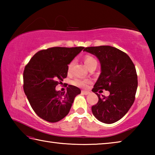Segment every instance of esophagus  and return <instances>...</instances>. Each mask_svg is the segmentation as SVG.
I'll use <instances>...</instances> for the list:
<instances>
[{"label": "esophagus", "mask_w": 155, "mask_h": 155, "mask_svg": "<svg viewBox=\"0 0 155 155\" xmlns=\"http://www.w3.org/2000/svg\"><path fill=\"white\" fill-rule=\"evenodd\" d=\"M81 93H82L83 94H84V95H88V94H90V91H83V90H82V91H81Z\"/></svg>", "instance_id": "34e87169"}]
</instances>
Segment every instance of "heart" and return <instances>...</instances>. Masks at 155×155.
<instances>
[{"instance_id": "b5f03b06", "label": "heart", "mask_w": 155, "mask_h": 155, "mask_svg": "<svg viewBox=\"0 0 155 155\" xmlns=\"http://www.w3.org/2000/svg\"><path fill=\"white\" fill-rule=\"evenodd\" d=\"M84 62H85V64L88 68L93 66V65H97V61L96 60V59L92 56H90V55H86L85 57V58H84ZM72 64H73V62H71L69 65H68V70H69V71L71 70ZM90 83V80L83 79V78H76L72 81V85L81 88L86 87Z\"/></svg>"}]
</instances>
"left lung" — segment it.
Masks as SVG:
<instances>
[{
	"label": "left lung",
	"mask_w": 155,
	"mask_h": 155,
	"mask_svg": "<svg viewBox=\"0 0 155 155\" xmlns=\"http://www.w3.org/2000/svg\"><path fill=\"white\" fill-rule=\"evenodd\" d=\"M86 51L98 59L101 73L92 91L98 97V102L91 107L97 120L112 124L124 117L135 101L137 88V75L135 65L125 52L115 47L100 46L87 47ZM101 89L110 91L108 97L97 93Z\"/></svg>",
	"instance_id": "8db88e82"
}]
</instances>
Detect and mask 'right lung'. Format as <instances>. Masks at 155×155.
<instances>
[{
    "instance_id": "1",
    "label": "right lung",
    "mask_w": 155,
    "mask_h": 155,
    "mask_svg": "<svg viewBox=\"0 0 155 155\" xmlns=\"http://www.w3.org/2000/svg\"><path fill=\"white\" fill-rule=\"evenodd\" d=\"M84 47H52L37 52L26 65L23 73L25 93L31 107L41 119L57 122L69 113L81 90L68 85L67 91L55 90L67 77L68 64Z\"/></svg>"
}]
</instances>
